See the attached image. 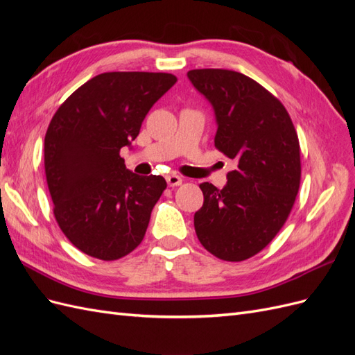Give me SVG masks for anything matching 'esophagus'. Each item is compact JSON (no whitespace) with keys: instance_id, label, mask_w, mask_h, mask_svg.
Returning <instances> with one entry per match:
<instances>
[{"instance_id":"obj_1","label":"esophagus","mask_w":355,"mask_h":355,"mask_svg":"<svg viewBox=\"0 0 355 355\" xmlns=\"http://www.w3.org/2000/svg\"><path fill=\"white\" fill-rule=\"evenodd\" d=\"M166 180H167V185L168 187H179V185H182V178L175 175V173L167 175Z\"/></svg>"}]
</instances>
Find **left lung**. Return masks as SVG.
<instances>
[{
  "label": "left lung",
  "instance_id": "8db88e82",
  "mask_svg": "<svg viewBox=\"0 0 355 355\" xmlns=\"http://www.w3.org/2000/svg\"><path fill=\"white\" fill-rule=\"evenodd\" d=\"M188 78L213 108L214 146L237 163L222 189L200 185L197 237L222 261L249 259L270 244L293 207L300 184L296 130L283 103L241 72L192 69Z\"/></svg>",
  "mask_w": 355,
  "mask_h": 355
}]
</instances>
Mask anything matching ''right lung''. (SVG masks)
<instances>
[{"label":"right lung","mask_w":355,"mask_h":355,"mask_svg":"<svg viewBox=\"0 0 355 355\" xmlns=\"http://www.w3.org/2000/svg\"><path fill=\"white\" fill-rule=\"evenodd\" d=\"M178 78L164 72H103L83 84L53 115L44 167L55 218L85 254L115 261L141 244L167 184L125 168L120 149Z\"/></svg>","instance_id":"obj_1"}]
</instances>
